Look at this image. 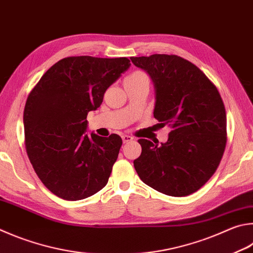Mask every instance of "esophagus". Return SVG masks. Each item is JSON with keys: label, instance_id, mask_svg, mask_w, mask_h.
<instances>
[{"label": "esophagus", "instance_id": "esophagus-1", "mask_svg": "<svg viewBox=\"0 0 253 253\" xmlns=\"http://www.w3.org/2000/svg\"><path fill=\"white\" fill-rule=\"evenodd\" d=\"M122 138H123L124 142H129V141H131L132 139H134L131 136H128V135H123Z\"/></svg>", "mask_w": 253, "mask_h": 253}]
</instances>
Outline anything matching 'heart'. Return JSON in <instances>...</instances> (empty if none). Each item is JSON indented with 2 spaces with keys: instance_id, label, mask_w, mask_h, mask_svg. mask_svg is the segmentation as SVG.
Returning a JSON list of instances; mask_svg holds the SVG:
<instances>
[{
  "instance_id": "heart-1",
  "label": "heart",
  "mask_w": 253,
  "mask_h": 253,
  "mask_svg": "<svg viewBox=\"0 0 253 253\" xmlns=\"http://www.w3.org/2000/svg\"><path fill=\"white\" fill-rule=\"evenodd\" d=\"M141 77H147L146 74H144L142 72H135L132 73L131 75L126 77V80H131V79H141Z\"/></svg>"
}]
</instances>
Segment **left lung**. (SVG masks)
<instances>
[{"label":"left lung","instance_id":"left-lung-1","mask_svg":"<svg viewBox=\"0 0 253 253\" xmlns=\"http://www.w3.org/2000/svg\"><path fill=\"white\" fill-rule=\"evenodd\" d=\"M154 82V117L168 126L158 146L139 139L134 160L139 178L162 194L185 197L200 189L217 170L227 144L226 109L217 87L195 64L177 55L130 57Z\"/></svg>","mask_w":253,"mask_h":253}]
</instances>
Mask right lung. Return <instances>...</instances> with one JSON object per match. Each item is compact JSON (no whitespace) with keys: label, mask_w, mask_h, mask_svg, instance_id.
Instances as JSON below:
<instances>
[{"label":"right lung","mask_w":253,"mask_h":253,"mask_svg":"<svg viewBox=\"0 0 253 253\" xmlns=\"http://www.w3.org/2000/svg\"><path fill=\"white\" fill-rule=\"evenodd\" d=\"M127 57L63 58L41 77L26 99L25 148L41 181L65 200L85 199L106 186L123 140L86 135L87 114L130 66Z\"/></svg>","instance_id":"obj_1"}]
</instances>
